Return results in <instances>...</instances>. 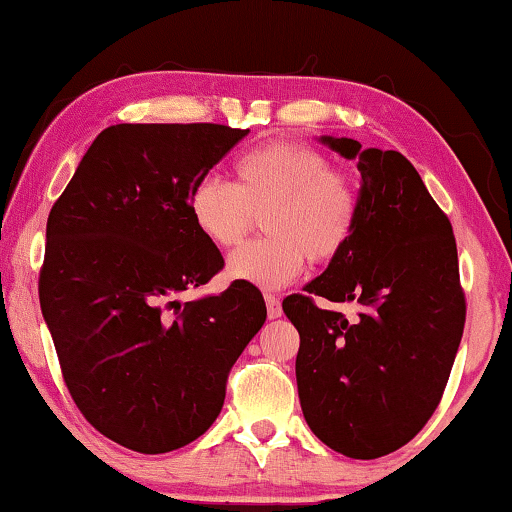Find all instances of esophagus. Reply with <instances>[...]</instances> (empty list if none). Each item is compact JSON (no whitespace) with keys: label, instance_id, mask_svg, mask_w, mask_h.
<instances>
[{"label":"esophagus","instance_id":"obj_1","mask_svg":"<svg viewBox=\"0 0 512 512\" xmlns=\"http://www.w3.org/2000/svg\"><path fill=\"white\" fill-rule=\"evenodd\" d=\"M265 305H268V317H270V319L282 317V303H279V298H275V296H265Z\"/></svg>","mask_w":512,"mask_h":512}]
</instances>
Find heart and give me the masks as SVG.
<instances>
[{
	"instance_id": "1",
	"label": "heart",
	"mask_w": 512,
	"mask_h": 512,
	"mask_svg": "<svg viewBox=\"0 0 512 512\" xmlns=\"http://www.w3.org/2000/svg\"><path fill=\"white\" fill-rule=\"evenodd\" d=\"M235 181L202 177L188 193L193 226L219 249L237 247L263 216L265 240L228 261V275L263 291L289 286L305 268L347 249L359 223V191L314 146L272 142L235 160Z\"/></svg>"
}]
</instances>
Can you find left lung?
Instances as JSON below:
<instances>
[{"label":"left lung","instance_id":"left-lung-1","mask_svg":"<svg viewBox=\"0 0 512 512\" xmlns=\"http://www.w3.org/2000/svg\"><path fill=\"white\" fill-rule=\"evenodd\" d=\"M321 142L359 160V223L347 249L282 307L300 333L307 426L345 457L377 459L410 443L443 398L466 321L457 242L408 158L347 137ZM317 297L362 310L349 322Z\"/></svg>","mask_w":512,"mask_h":512}]
</instances>
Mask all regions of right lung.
I'll list each match as a JSON object with an SVG mask.
<instances>
[{"label": "right lung", "instance_id": "add662e5", "mask_svg": "<svg viewBox=\"0 0 512 512\" xmlns=\"http://www.w3.org/2000/svg\"><path fill=\"white\" fill-rule=\"evenodd\" d=\"M247 135L216 123L111 125L48 214L39 303L62 377L81 415L128 450L163 454L200 438L268 317L247 282L179 303L223 268L188 193Z\"/></svg>", "mask_w": 512, "mask_h": 512}]
</instances>
